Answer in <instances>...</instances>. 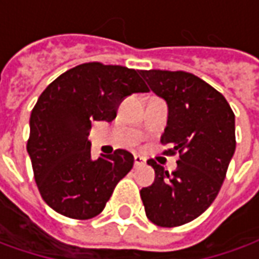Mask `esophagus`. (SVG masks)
I'll list each match as a JSON object with an SVG mask.
<instances>
[{
	"instance_id": "esophagus-1",
	"label": "esophagus",
	"mask_w": 259,
	"mask_h": 259,
	"mask_svg": "<svg viewBox=\"0 0 259 259\" xmlns=\"http://www.w3.org/2000/svg\"><path fill=\"white\" fill-rule=\"evenodd\" d=\"M143 163H144L143 158L139 157V155H135V168H139V166H141Z\"/></svg>"
}]
</instances>
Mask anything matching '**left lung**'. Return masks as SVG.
<instances>
[{
	"mask_svg": "<svg viewBox=\"0 0 259 259\" xmlns=\"http://www.w3.org/2000/svg\"><path fill=\"white\" fill-rule=\"evenodd\" d=\"M169 107L161 137L163 155H179L178 169L168 170L154 159L151 186L140 195L147 218L161 228H175L198 218L217 198L236 150L234 113L226 98L195 74L183 70H140Z\"/></svg>",
	"mask_w": 259,
	"mask_h": 259,
	"instance_id": "1",
	"label": "left lung"
}]
</instances>
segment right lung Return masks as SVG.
Segmentation results:
<instances>
[{
  "instance_id": "right-lung-1",
  "label": "right lung",
  "mask_w": 259,
  "mask_h": 259,
  "mask_svg": "<svg viewBox=\"0 0 259 259\" xmlns=\"http://www.w3.org/2000/svg\"><path fill=\"white\" fill-rule=\"evenodd\" d=\"M148 91L140 70L101 62L69 69L42 91L26 147L38 191L54 211L79 221L101 213L135 158L115 150L93 159L91 123L112 122L124 97Z\"/></svg>"
}]
</instances>
